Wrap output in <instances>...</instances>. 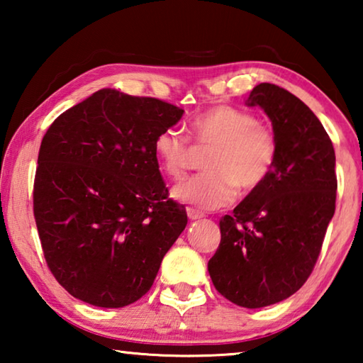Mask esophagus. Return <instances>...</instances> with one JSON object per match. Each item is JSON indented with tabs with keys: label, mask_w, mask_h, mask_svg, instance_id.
I'll return each instance as SVG.
<instances>
[{
	"label": "esophagus",
	"mask_w": 363,
	"mask_h": 363,
	"mask_svg": "<svg viewBox=\"0 0 363 363\" xmlns=\"http://www.w3.org/2000/svg\"><path fill=\"white\" fill-rule=\"evenodd\" d=\"M187 216H189L190 220H196V219L203 218V214L199 213V211H195V210H192V208H187Z\"/></svg>",
	"instance_id": "34e87169"
}]
</instances>
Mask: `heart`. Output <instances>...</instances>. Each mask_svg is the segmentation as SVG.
<instances>
[{"instance_id": "1", "label": "heart", "mask_w": 363, "mask_h": 363, "mask_svg": "<svg viewBox=\"0 0 363 363\" xmlns=\"http://www.w3.org/2000/svg\"><path fill=\"white\" fill-rule=\"evenodd\" d=\"M189 136L196 149H213L205 162L210 173L177 184L173 196L200 210H218L237 199L238 187L248 194L259 189L277 160V138L256 116L230 106H216L194 116ZM155 153L163 173L182 179L194 162V147L179 130L168 128L155 139Z\"/></svg>"}]
</instances>
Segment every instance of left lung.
<instances>
[{
    "instance_id": "1",
    "label": "left lung",
    "mask_w": 363,
    "mask_h": 363,
    "mask_svg": "<svg viewBox=\"0 0 363 363\" xmlns=\"http://www.w3.org/2000/svg\"><path fill=\"white\" fill-rule=\"evenodd\" d=\"M247 106L272 121L277 160L267 181L219 220L208 272L225 299L257 309L290 298L309 279L335 214L337 181L331 139L303 101L261 83Z\"/></svg>"
}]
</instances>
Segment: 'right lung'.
<instances>
[{
    "label": "right lung",
    "instance_id": "obj_1",
    "mask_svg": "<svg viewBox=\"0 0 363 363\" xmlns=\"http://www.w3.org/2000/svg\"><path fill=\"white\" fill-rule=\"evenodd\" d=\"M184 110L101 89L59 115L38 153L33 214L54 277L73 298L125 307L150 290L187 225L168 199L155 139Z\"/></svg>",
    "mask_w": 363,
    "mask_h": 363
}]
</instances>
